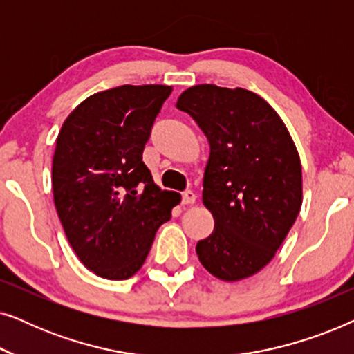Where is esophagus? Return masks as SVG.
<instances>
[{
  "instance_id": "1",
  "label": "esophagus",
  "mask_w": 354,
  "mask_h": 354,
  "mask_svg": "<svg viewBox=\"0 0 354 354\" xmlns=\"http://www.w3.org/2000/svg\"><path fill=\"white\" fill-rule=\"evenodd\" d=\"M195 201H196V195L192 190H187L182 193V205H187V206L195 205Z\"/></svg>"
}]
</instances>
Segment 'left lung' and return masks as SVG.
I'll return each mask as SVG.
<instances>
[{"mask_svg":"<svg viewBox=\"0 0 354 354\" xmlns=\"http://www.w3.org/2000/svg\"><path fill=\"white\" fill-rule=\"evenodd\" d=\"M176 106L209 142L203 205L214 230L196 243L200 263L224 282L251 277L270 263L301 209L292 135L268 101L245 88L195 85Z\"/></svg>","mask_w":354,"mask_h":354,"instance_id":"1","label":"left lung"}]
</instances>
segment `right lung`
Listing matches in <instances>:
<instances>
[{"mask_svg": "<svg viewBox=\"0 0 354 354\" xmlns=\"http://www.w3.org/2000/svg\"><path fill=\"white\" fill-rule=\"evenodd\" d=\"M167 85H122L82 101L62 124L53 196L77 258L109 280L137 274L180 195L161 190L142 161Z\"/></svg>", "mask_w": 354, "mask_h": 354, "instance_id": "obj_1", "label": "right lung"}]
</instances>
